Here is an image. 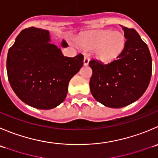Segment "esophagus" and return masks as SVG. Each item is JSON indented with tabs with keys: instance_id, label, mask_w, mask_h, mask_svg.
Listing matches in <instances>:
<instances>
[{
	"instance_id": "obj_1",
	"label": "esophagus",
	"mask_w": 158,
	"mask_h": 158,
	"mask_svg": "<svg viewBox=\"0 0 158 158\" xmlns=\"http://www.w3.org/2000/svg\"><path fill=\"white\" fill-rule=\"evenodd\" d=\"M89 62V57H87V56H85V57H84V59H83V65H88Z\"/></svg>"
}]
</instances>
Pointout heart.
<instances>
[{"label": "heart", "mask_w": 158, "mask_h": 158, "mask_svg": "<svg viewBox=\"0 0 158 158\" xmlns=\"http://www.w3.org/2000/svg\"><path fill=\"white\" fill-rule=\"evenodd\" d=\"M78 44L85 49L96 50V56L99 61L108 63L117 59L125 46V37L120 31L99 30L81 35Z\"/></svg>", "instance_id": "heart-1"}]
</instances>
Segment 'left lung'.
<instances>
[{
	"label": "left lung",
	"instance_id": "8db88e82",
	"mask_svg": "<svg viewBox=\"0 0 158 158\" xmlns=\"http://www.w3.org/2000/svg\"><path fill=\"white\" fill-rule=\"evenodd\" d=\"M124 31L125 46L120 56L103 64L89 62L93 70L90 91L106 106L121 108L137 101L146 91L152 74V59L147 44L137 31L120 25Z\"/></svg>",
	"mask_w": 158,
	"mask_h": 158
}]
</instances>
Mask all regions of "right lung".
Wrapping results in <instances>:
<instances>
[{
  "label": "right lung",
  "mask_w": 158,
  "mask_h": 158,
  "mask_svg": "<svg viewBox=\"0 0 158 158\" xmlns=\"http://www.w3.org/2000/svg\"><path fill=\"white\" fill-rule=\"evenodd\" d=\"M47 30L31 27L20 32L7 57V77L21 100L40 110H50L62 103L70 79L83 65V56L62 55L50 43ZM62 41V46H67Z\"/></svg>",
  "instance_id": "add662e5"
}]
</instances>
